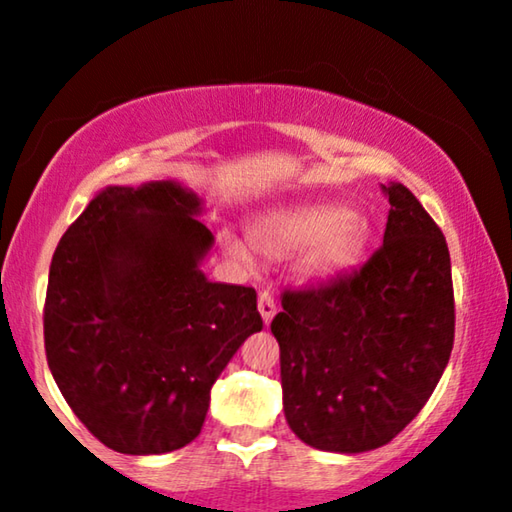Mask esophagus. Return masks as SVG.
I'll list each match as a JSON object with an SVG mask.
<instances>
[{"instance_id":"obj_1","label":"esophagus","mask_w":512,"mask_h":512,"mask_svg":"<svg viewBox=\"0 0 512 512\" xmlns=\"http://www.w3.org/2000/svg\"><path fill=\"white\" fill-rule=\"evenodd\" d=\"M257 309H260V313H262L264 325H269L271 320H274V316H276V302H274V297H271L269 290H262L260 292V299H257Z\"/></svg>"}]
</instances>
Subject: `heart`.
Masks as SVG:
<instances>
[{
	"mask_svg": "<svg viewBox=\"0 0 512 512\" xmlns=\"http://www.w3.org/2000/svg\"><path fill=\"white\" fill-rule=\"evenodd\" d=\"M250 243L269 260L304 252L299 274L306 281L327 283L344 276L363 260L370 245V227L351 208L337 203L297 206L257 217L250 224ZM224 250L243 264H252L250 245L224 236Z\"/></svg>",
	"mask_w": 512,
	"mask_h": 512,
	"instance_id": "b5f03b06",
	"label": "heart"
}]
</instances>
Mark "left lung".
I'll list each match as a JSON object with an SVG mask.
<instances>
[{"label": "left lung", "mask_w": 512, "mask_h": 512, "mask_svg": "<svg viewBox=\"0 0 512 512\" xmlns=\"http://www.w3.org/2000/svg\"><path fill=\"white\" fill-rule=\"evenodd\" d=\"M381 189L391 203L384 245L330 285L283 292L271 320L285 419L323 452L391 442L431 398L454 344L445 236L405 185Z\"/></svg>", "instance_id": "8db88e82"}]
</instances>
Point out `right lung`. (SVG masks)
Returning a JSON list of instances; mask_svg holds the SVG:
<instances>
[{"instance_id":"1","label":"right lung","mask_w":512,"mask_h":512,"mask_svg":"<svg viewBox=\"0 0 512 512\" xmlns=\"http://www.w3.org/2000/svg\"><path fill=\"white\" fill-rule=\"evenodd\" d=\"M180 182L105 187L53 252L49 370L81 424L121 454H166L201 433L210 388L252 332L257 292L213 283L215 238Z\"/></svg>"}]
</instances>
